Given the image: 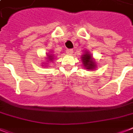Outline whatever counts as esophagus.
<instances>
[{
    "mask_svg": "<svg viewBox=\"0 0 133 133\" xmlns=\"http://www.w3.org/2000/svg\"><path fill=\"white\" fill-rule=\"evenodd\" d=\"M66 53L68 54H72L73 53V50H72V49H67Z\"/></svg>",
    "mask_w": 133,
    "mask_h": 133,
    "instance_id": "1",
    "label": "esophagus"
}]
</instances>
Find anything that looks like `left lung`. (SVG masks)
Instances as JSON below:
<instances>
[{
	"mask_svg": "<svg viewBox=\"0 0 133 133\" xmlns=\"http://www.w3.org/2000/svg\"><path fill=\"white\" fill-rule=\"evenodd\" d=\"M82 58V61H83V65L87 70H94L96 67L95 62L92 60V56L88 54V53H85L83 54Z\"/></svg>",
	"mask_w": 133,
	"mask_h": 133,
	"instance_id": "1",
	"label": "left lung"
}]
</instances>
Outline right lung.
<instances>
[{
    "label": "right lung",
    "mask_w": 133,
    "mask_h": 133,
    "mask_svg": "<svg viewBox=\"0 0 133 133\" xmlns=\"http://www.w3.org/2000/svg\"><path fill=\"white\" fill-rule=\"evenodd\" d=\"M48 59H50V61H52V59H53V55H50V56H49V57H48Z\"/></svg>",
    "instance_id": "obj_1"
}]
</instances>
